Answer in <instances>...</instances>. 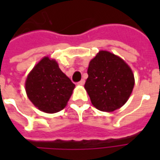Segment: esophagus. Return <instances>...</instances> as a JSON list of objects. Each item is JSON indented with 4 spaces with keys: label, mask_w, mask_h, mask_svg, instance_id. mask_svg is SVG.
Masks as SVG:
<instances>
[{
    "label": "esophagus",
    "mask_w": 160,
    "mask_h": 160,
    "mask_svg": "<svg viewBox=\"0 0 160 160\" xmlns=\"http://www.w3.org/2000/svg\"><path fill=\"white\" fill-rule=\"evenodd\" d=\"M84 84H85V80H81L80 82L78 83V86H84Z\"/></svg>",
    "instance_id": "esophagus-1"
}]
</instances>
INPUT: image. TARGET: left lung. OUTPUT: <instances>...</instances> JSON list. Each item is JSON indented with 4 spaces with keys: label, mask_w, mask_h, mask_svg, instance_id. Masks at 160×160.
I'll return each mask as SVG.
<instances>
[{
    "label": "left lung",
    "mask_w": 160,
    "mask_h": 160,
    "mask_svg": "<svg viewBox=\"0 0 160 160\" xmlns=\"http://www.w3.org/2000/svg\"><path fill=\"white\" fill-rule=\"evenodd\" d=\"M85 89L94 107L112 112L126 104L134 86L131 68L120 56L99 50L91 60Z\"/></svg>",
    "instance_id": "left-lung-1"
}]
</instances>
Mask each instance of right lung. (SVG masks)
I'll return each mask as SVG.
<instances>
[{"mask_svg":"<svg viewBox=\"0 0 160 160\" xmlns=\"http://www.w3.org/2000/svg\"><path fill=\"white\" fill-rule=\"evenodd\" d=\"M75 85L60 69L56 60L42 57L26 77L27 97L39 111L53 114L66 107Z\"/></svg>","mask_w":160,"mask_h":160,"instance_id":"add662e5","label":"right lung"}]
</instances>
